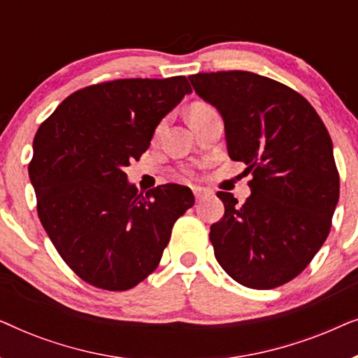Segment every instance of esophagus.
<instances>
[{"instance_id": "1", "label": "esophagus", "mask_w": 358, "mask_h": 358, "mask_svg": "<svg viewBox=\"0 0 358 358\" xmlns=\"http://www.w3.org/2000/svg\"><path fill=\"white\" fill-rule=\"evenodd\" d=\"M192 190H194L195 200H197V202H200V200H203L205 197H208V195H210L208 190L203 189V187H194Z\"/></svg>"}]
</instances>
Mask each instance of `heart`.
Returning a JSON list of instances; mask_svg holds the SVG:
<instances>
[{
    "label": "heart",
    "mask_w": 358,
    "mask_h": 358,
    "mask_svg": "<svg viewBox=\"0 0 358 358\" xmlns=\"http://www.w3.org/2000/svg\"><path fill=\"white\" fill-rule=\"evenodd\" d=\"M200 109H207V106H205V104H194L192 107H190V110H189V112H192V110H200Z\"/></svg>",
    "instance_id": "1"
}]
</instances>
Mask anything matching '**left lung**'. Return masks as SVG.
<instances>
[{"label": "left lung", "instance_id": "left-lung-1", "mask_svg": "<svg viewBox=\"0 0 358 358\" xmlns=\"http://www.w3.org/2000/svg\"><path fill=\"white\" fill-rule=\"evenodd\" d=\"M217 107L233 161L248 166L251 195H217L224 215L210 227L215 257L233 280L256 290L290 282L316 256L339 202L332 141L301 94L251 71L189 76Z\"/></svg>", "mask_w": 358, "mask_h": 358}]
</instances>
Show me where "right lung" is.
Masks as SVG:
<instances>
[{"instance_id":"add662e5","label":"right lung","mask_w":358,"mask_h":358,"mask_svg":"<svg viewBox=\"0 0 358 358\" xmlns=\"http://www.w3.org/2000/svg\"><path fill=\"white\" fill-rule=\"evenodd\" d=\"M190 92L185 76L101 83L73 92L38 127L29 164L38 218L68 267L91 285L122 292L145 280L176 220L194 205L185 185L143 194L124 173Z\"/></svg>"}]
</instances>
